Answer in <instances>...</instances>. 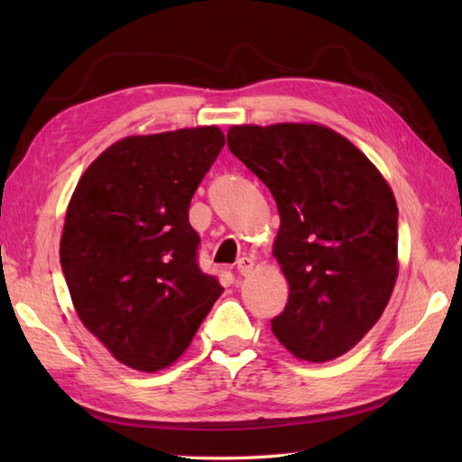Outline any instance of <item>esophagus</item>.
Listing matches in <instances>:
<instances>
[{
	"label": "esophagus",
	"mask_w": 462,
	"mask_h": 462,
	"mask_svg": "<svg viewBox=\"0 0 462 462\" xmlns=\"http://www.w3.org/2000/svg\"><path fill=\"white\" fill-rule=\"evenodd\" d=\"M252 268H254V260L248 258V256H244V258H240L236 262V270H238V273H242V276H246V273H250Z\"/></svg>",
	"instance_id": "1"
}]
</instances>
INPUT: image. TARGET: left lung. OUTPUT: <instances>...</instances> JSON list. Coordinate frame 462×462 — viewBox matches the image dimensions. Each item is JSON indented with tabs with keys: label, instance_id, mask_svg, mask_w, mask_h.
<instances>
[{
	"label": "left lung",
	"instance_id": "left-lung-1",
	"mask_svg": "<svg viewBox=\"0 0 462 462\" xmlns=\"http://www.w3.org/2000/svg\"><path fill=\"white\" fill-rule=\"evenodd\" d=\"M228 149L268 186L288 303L273 336L313 363L347 353L375 326L397 278V202L375 166L319 125L232 126Z\"/></svg>",
	"mask_w": 462,
	"mask_h": 462
}]
</instances>
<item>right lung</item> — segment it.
I'll return each instance as SVG.
<instances>
[{
  "mask_svg": "<svg viewBox=\"0 0 462 462\" xmlns=\"http://www.w3.org/2000/svg\"><path fill=\"white\" fill-rule=\"evenodd\" d=\"M222 146L218 126L129 136L85 171L69 202L59 256L77 316L133 369L179 359L224 291L200 270L189 222Z\"/></svg>",
  "mask_w": 462,
  "mask_h": 462,
  "instance_id": "add662e5",
  "label": "right lung"
}]
</instances>
